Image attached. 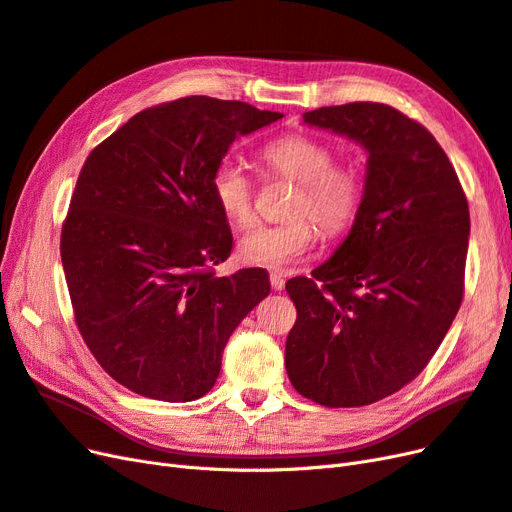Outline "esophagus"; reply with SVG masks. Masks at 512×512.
<instances>
[{"label": "esophagus", "mask_w": 512, "mask_h": 512, "mask_svg": "<svg viewBox=\"0 0 512 512\" xmlns=\"http://www.w3.org/2000/svg\"><path fill=\"white\" fill-rule=\"evenodd\" d=\"M270 285H272V289H274V291L285 289V274H283V272H278V270L270 272Z\"/></svg>", "instance_id": "esophagus-1"}]
</instances>
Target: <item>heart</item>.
<instances>
[{
	"label": "heart",
	"instance_id": "obj_1",
	"mask_svg": "<svg viewBox=\"0 0 512 512\" xmlns=\"http://www.w3.org/2000/svg\"><path fill=\"white\" fill-rule=\"evenodd\" d=\"M263 166L274 178L295 183L287 214L276 225H257L240 240L244 263L268 270H283L300 261L317 240L338 238L357 221L364 204V178L351 161H336L334 148L323 140L291 134L261 148ZM212 197L236 227L255 219V183L238 161L225 159L212 172Z\"/></svg>",
	"mask_w": 512,
	"mask_h": 512
}]
</instances>
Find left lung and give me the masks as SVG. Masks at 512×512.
<instances>
[{
  "mask_svg": "<svg viewBox=\"0 0 512 512\" xmlns=\"http://www.w3.org/2000/svg\"><path fill=\"white\" fill-rule=\"evenodd\" d=\"M368 151L364 204L323 266L287 280L298 310L285 344L295 391L366 406L423 372L464 300L470 210L453 163L419 121L387 104L304 112Z\"/></svg>",
  "mask_w": 512,
  "mask_h": 512,
  "instance_id": "left-lung-1",
  "label": "left lung"
}]
</instances>
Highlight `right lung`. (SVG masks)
Returning a JSON list of instances; mask_svg holds the SVG:
<instances>
[{"instance_id":"right-lung-1","label":"right lung","mask_w":512,"mask_h":512,"mask_svg":"<svg viewBox=\"0 0 512 512\" xmlns=\"http://www.w3.org/2000/svg\"><path fill=\"white\" fill-rule=\"evenodd\" d=\"M283 114L206 95L151 106L97 144L61 225L74 323L114 381L191 402L217 383L268 272L214 276L234 249L210 178L238 136Z\"/></svg>"}]
</instances>
